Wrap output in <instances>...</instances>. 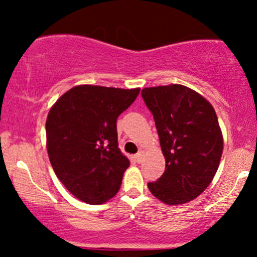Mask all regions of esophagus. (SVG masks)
Here are the masks:
<instances>
[{
  "instance_id": "obj_1",
  "label": "esophagus",
  "mask_w": 257,
  "mask_h": 257,
  "mask_svg": "<svg viewBox=\"0 0 257 257\" xmlns=\"http://www.w3.org/2000/svg\"><path fill=\"white\" fill-rule=\"evenodd\" d=\"M144 152L143 150H141V151H139L137 155H135V161L138 162V163H141V162H143V159H144Z\"/></svg>"
}]
</instances>
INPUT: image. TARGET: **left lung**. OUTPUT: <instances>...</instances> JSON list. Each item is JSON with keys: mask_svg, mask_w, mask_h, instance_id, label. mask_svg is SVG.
Listing matches in <instances>:
<instances>
[{"mask_svg": "<svg viewBox=\"0 0 257 257\" xmlns=\"http://www.w3.org/2000/svg\"><path fill=\"white\" fill-rule=\"evenodd\" d=\"M141 95L166 158L163 175L149 182V190L168 205L191 202L213 181L222 156L216 112L204 96L182 84L144 88Z\"/></svg>", "mask_w": 257, "mask_h": 257, "instance_id": "1", "label": "left lung"}]
</instances>
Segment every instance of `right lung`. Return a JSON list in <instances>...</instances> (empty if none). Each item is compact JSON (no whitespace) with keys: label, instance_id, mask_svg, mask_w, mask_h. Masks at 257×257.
<instances>
[{"label":"right lung","instance_id":"obj_1","mask_svg":"<svg viewBox=\"0 0 257 257\" xmlns=\"http://www.w3.org/2000/svg\"><path fill=\"white\" fill-rule=\"evenodd\" d=\"M139 93L140 88L76 85L49 111V161L69 192L87 204H102L118 192L131 162L118 149L116 123Z\"/></svg>","mask_w":257,"mask_h":257}]
</instances>
